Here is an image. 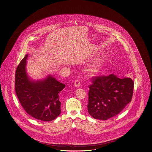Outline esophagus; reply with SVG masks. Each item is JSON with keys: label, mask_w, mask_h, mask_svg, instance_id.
Wrapping results in <instances>:
<instances>
[{"label": "esophagus", "mask_w": 152, "mask_h": 152, "mask_svg": "<svg viewBox=\"0 0 152 152\" xmlns=\"http://www.w3.org/2000/svg\"><path fill=\"white\" fill-rule=\"evenodd\" d=\"M75 87H79L80 86V82L78 80H76L74 82Z\"/></svg>", "instance_id": "obj_1"}]
</instances>
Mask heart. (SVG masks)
<instances>
[{
    "label": "heart",
    "mask_w": 152,
    "mask_h": 152,
    "mask_svg": "<svg viewBox=\"0 0 152 152\" xmlns=\"http://www.w3.org/2000/svg\"><path fill=\"white\" fill-rule=\"evenodd\" d=\"M106 56H102L100 58H98L94 63L91 64L89 67V72H94L99 67L100 65L103 63L104 61L106 58Z\"/></svg>",
    "instance_id": "1"
}]
</instances>
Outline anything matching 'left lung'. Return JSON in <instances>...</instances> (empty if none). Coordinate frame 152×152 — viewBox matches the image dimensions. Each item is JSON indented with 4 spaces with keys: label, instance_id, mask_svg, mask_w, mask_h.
Instances as JSON below:
<instances>
[{
    "label": "left lung",
    "instance_id": "8db88e82",
    "mask_svg": "<svg viewBox=\"0 0 152 152\" xmlns=\"http://www.w3.org/2000/svg\"><path fill=\"white\" fill-rule=\"evenodd\" d=\"M89 86L88 111L94 118L106 120L120 113L130 103L134 82L114 74L93 77Z\"/></svg>",
    "mask_w": 152,
    "mask_h": 152
}]
</instances>
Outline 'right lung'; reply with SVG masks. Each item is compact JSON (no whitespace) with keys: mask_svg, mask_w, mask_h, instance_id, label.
<instances>
[{"mask_svg":"<svg viewBox=\"0 0 152 152\" xmlns=\"http://www.w3.org/2000/svg\"><path fill=\"white\" fill-rule=\"evenodd\" d=\"M26 54L16 68L15 92L27 114L37 120L50 121L61 113L59 93L65 85L49 75L41 80H32L26 72Z\"/></svg>","mask_w":152,"mask_h":152,"instance_id":"1","label":"right lung"}]
</instances>
